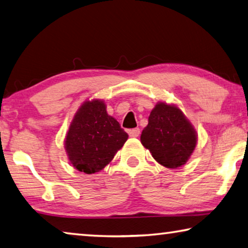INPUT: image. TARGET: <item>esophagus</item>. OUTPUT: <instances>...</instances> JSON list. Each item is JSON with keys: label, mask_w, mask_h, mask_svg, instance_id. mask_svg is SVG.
I'll use <instances>...</instances> for the list:
<instances>
[{"label": "esophagus", "mask_w": 248, "mask_h": 248, "mask_svg": "<svg viewBox=\"0 0 248 248\" xmlns=\"http://www.w3.org/2000/svg\"><path fill=\"white\" fill-rule=\"evenodd\" d=\"M128 133L131 138H137V137H139V135H140V129L139 128L131 129V130L128 131Z\"/></svg>", "instance_id": "esophagus-1"}]
</instances>
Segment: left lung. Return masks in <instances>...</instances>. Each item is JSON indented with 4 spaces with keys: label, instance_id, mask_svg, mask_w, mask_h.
I'll return each instance as SVG.
<instances>
[{
    "label": "left lung",
    "instance_id": "8db88e82",
    "mask_svg": "<svg viewBox=\"0 0 248 248\" xmlns=\"http://www.w3.org/2000/svg\"><path fill=\"white\" fill-rule=\"evenodd\" d=\"M140 140L156 162L176 169L190 159L198 143V133L178 106L159 101L151 110Z\"/></svg>",
    "mask_w": 248,
    "mask_h": 248
}]
</instances>
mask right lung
<instances>
[{
	"label": "right lung",
	"instance_id": "add662e5",
	"mask_svg": "<svg viewBox=\"0 0 248 248\" xmlns=\"http://www.w3.org/2000/svg\"><path fill=\"white\" fill-rule=\"evenodd\" d=\"M101 99L86 100L75 113L64 147L72 166L86 174L99 172L111 162L128 139Z\"/></svg>",
	"mask_w": 248,
	"mask_h": 248
}]
</instances>
